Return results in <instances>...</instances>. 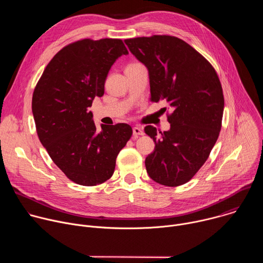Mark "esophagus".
Wrapping results in <instances>:
<instances>
[{"instance_id":"obj_1","label":"esophagus","mask_w":263,"mask_h":263,"mask_svg":"<svg viewBox=\"0 0 263 263\" xmlns=\"http://www.w3.org/2000/svg\"><path fill=\"white\" fill-rule=\"evenodd\" d=\"M133 134L134 135H143V129L140 127H134L133 128Z\"/></svg>"}]
</instances>
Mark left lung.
<instances>
[{
  "label": "left lung",
  "instance_id": "1",
  "mask_svg": "<svg viewBox=\"0 0 263 263\" xmlns=\"http://www.w3.org/2000/svg\"><path fill=\"white\" fill-rule=\"evenodd\" d=\"M125 44L147 68L151 101L163 100L172 109L168 131L144 128L155 142L144 161L146 173L161 185L185 184L207 160L221 128L224 102L217 73L175 36L136 37Z\"/></svg>",
  "mask_w": 263,
  "mask_h": 263
}]
</instances>
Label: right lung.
<instances>
[{
    "label": "right lung",
    "mask_w": 263,
    "mask_h": 263,
    "mask_svg": "<svg viewBox=\"0 0 263 263\" xmlns=\"http://www.w3.org/2000/svg\"><path fill=\"white\" fill-rule=\"evenodd\" d=\"M121 40H82L60 50L45 68L32 98L36 131L54 163L72 182L95 186L114 175L117 157L132 135L127 124L102 125L89 111L104 95L107 74L127 55Z\"/></svg>",
    "instance_id": "1"
}]
</instances>
